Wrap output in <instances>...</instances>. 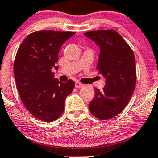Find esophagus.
<instances>
[{
  "instance_id": "obj_1",
  "label": "esophagus",
  "mask_w": 158,
  "mask_h": 158,
  "mask_svg": "<svg viewBox=\"0 0 158 158\" xmlns=\"http://www.w3.org/2000/svg\"><path fill=\"white\" fill-rule=\"evenodd\" d=\"M82 86H83V84L80 83V82H76V88H81V87H82Z\"/></svg>"
}]
</instances>
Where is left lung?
I'll use <instances>...</instances> for the list:
<instances>
[{
  "mask_svg": "<svg viewBox=\"0 0 158 158\" xmlns=\"http://www.w3.org/2000/svg\"><path fill=\"white\" fill-rule=\"evenodd\" d=\"M84 35L100 47L97 69L105 78V86L102 91L95 89L89 108L96 118L107 120L122 112L135 89V57L129 44L114 29L90 31Z\"/></svg>",
  "mask_w": 158,
  "mask_h": 158,
  "instance_id": "8db88e82",
  "label": "left lung"
}]
</instances>
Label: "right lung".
Returning <instances> with one entry per match:
<instances>
[{
    "label": "right lung",
    "instance_id": "add662e5",
    "mask_svg": "<svg viewBox=\"0 0 158 158\" xmlns=\"http://www.w3.org/2000/svg\"><path fill=\"white\" fill-rule=\"evenodd\" d=\"M74 32L43 30L30 33L16 54L14 75L22 101L36 118L51 122L64 110V101L75 87L69 79L61 82L54 78L51 69L58 61L62 44Z\"/></svg>",
    "mask_w": 158,
    "mask_h": 158
}]
</instances>
